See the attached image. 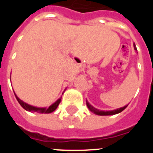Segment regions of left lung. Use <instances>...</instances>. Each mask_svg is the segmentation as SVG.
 Returning <instances> with one entry per match:
<instances>
[{"label": "left lung", "mask_w": 153, "mask_h": 153, "mask_svg": "<svg viewBox=\"0 0 153 153\" xmlns=\"http://www.w3.org/2000/svg\"><path fill=\"white\" fill-rule=\"evenodd\" d=\"M135 49H136V48H135ZM86 106H87V107H88V109H90V111H91L92 113H95V114L99 115V116H111V115L117 114V113H120L122 111H123L124 109H125L127 107V106H128V105H126V106H123V107L119 108V109H114V110L104 111V110H100V109H97V108L93 107L91 104L89 103V102L87 100H86Z\"/></svg>", "instance_id": "1"}]
</instances>
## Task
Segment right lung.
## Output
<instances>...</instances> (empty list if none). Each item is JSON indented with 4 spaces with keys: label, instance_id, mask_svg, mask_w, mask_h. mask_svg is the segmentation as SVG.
<instances>
[{
    "label": "right lung",
    "instance_id": "right-lung-1",
    "mask_svg": "<svg viewBox=\"0 0 153 153\" xmlns=\"http://www.w3.org/2000/svg\"><path fill=\"white\" fill-rule=\"evenodd\" d=\"M13 93H14V91H13ZM14 95H15L16 98H17V101H18V102L20 103V105H21V106H22L25 110L29 112H32V113H52V112H53L55 109L57 108L58 105L60 104V101H61V98H62V97H60V98L58 99L56 102H53V103L52 105H51L49 107H36V106H31V105H30V104L27 103V102L21 100V99L19 98V97L16 95L15 93H14Z\"/></svg>",
    "mask_w": 153,
    "mask_h": 153
}]
</instances>
